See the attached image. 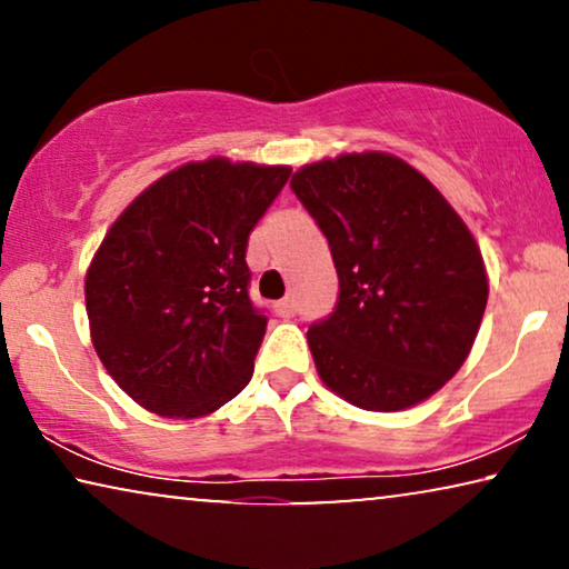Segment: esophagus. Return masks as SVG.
<instances>
[{
  "label": "esophagus",
  "mask_w": 569,
  "mask_h": 569,
  "mask_svg": "<svg viewBox=\"0 0 569 569\" xmlns=\"http://www.w3.org/2000/svg\"><path fill=\"white\" fill-rule=\"evenodd\" d=\"M277 310H279V313H282V316L290 318V316L298 313V302H295V298H284V300L277 302Z\"/></svg>",
  "instance_id": "34e87169"
}]
</instances>
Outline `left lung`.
<instances>
[{
	"label": "left lung",
	"instance_id": "8db88e82",
	"mask_svg": "<svg viewBox=\"0 0 569 569\" xmlns=\"http://www.w3.org/2000/svg\"><path fill=\"white\" fill-rule=\"evenodd\" d=\"M292 191L329 240L331 316L310 323L318 376L368 411H401L456 376L487 308L477 240L427 178L393 154L300 168Z\"/></svg>",
	"mask_w": 569,
	"mask_h": 569
}]
</instances>
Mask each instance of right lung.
<instances>
[{"mask_svg":"<svg viewBox=\"0 0 569 569\" xmlns=\"http://www.w3.org/2000/svg\"><path fill=\"white\" fill-rule=\"evenodd\" d=\"M292 170L209 158L123 209L88 277L92 347L139 407L212 415L253 376L267 316L248 298V236Z\"/></svg>","mask_w":569,"mask_h":569,"instance_id":"right-lung-1","label":"right lung"}]
</instances>
